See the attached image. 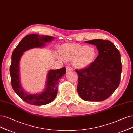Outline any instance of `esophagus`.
Instances as JSON below:
<instances>
[{"instance_id": "1", "label": "esophagus", "mask_w": 133, "mask_h": 133, "mask_svg": "<svg viewBox=\"0 0 133 133\" xmlns=\"http://www.w3.org/2000/svg\"><path fill=\"white\" fill-rule=\"evenodd\" d=\"M72 70V69L71 67H70V66H68V67L66 68V71H71V70Z\"/></svg>"}]
</instances>
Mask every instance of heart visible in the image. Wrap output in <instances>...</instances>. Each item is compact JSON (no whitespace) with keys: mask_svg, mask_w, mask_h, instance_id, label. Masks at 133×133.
Listing matches in <instances>:
<instances>
[{"mask_svg":"<svg viewBox=\"0 0 133 133\" xmlns=\"http://www.w3.org/2000/svg\"><path fill=\"white\" fill-rule=\"evenodd\" d=\"M61 54L64 60L73 62L76 68L83 69L94 62L97 56V51L93 46L68 43L61 46Z\"/></svg>","mask_w":133,"mask_h":133,"instance_id":"obj_1","label":"heart"}]
</instances>
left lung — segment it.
Instances as JSON below:
<instances>
[{"instance_id":"left-lung-1","label":"left lung","mask_w":133,"mask_h":133,"mask_svg":"<svg viewBox=\"0 0 133 133\" xmlns=\"http://www.w3.org/2000/svg\"><path fill=\"white\" fill-rule=\"evenodd\" d=\"M85 42L97 46L99 55L91 65L75 70L78 77L77 92L83 100L101 102L108 99L119 86L121 55L109 40L95 39Z\"/></svg>"}]
</instances>
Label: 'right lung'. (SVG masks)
I'll list each match as a JSON object with an SVG mask.
<instances>
[{
  "mask_svg": "<svg viewBox=\"0 0 133 133\" xmlns=\"http://www.w3.org/2000/svg\"><path fill=\"white\" fill-rule=\"evenodd\" d=\"M54 39L53 36L31 34L26 35L14 49L11 56L10 68L11 82L12 88L18 96L25 102L33 105H44L54 100L58 92L59 79L66 73V68L50 70L47 75L46 88L40 94H29L21 86L19 78V61L23 52L33 48L43 47L46 42Z\"/></svg>",
  "mask_w": 133,
  "mask_h": 133,
  "instance_id": "1",
  "label": "right lung"
}]
</instances>
